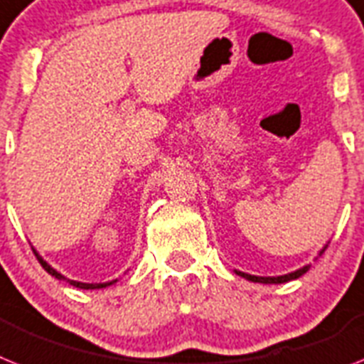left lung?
<instances>
[{
	"instance_id": "1",
	"label": "left lung",
	"mask_w": 364,
	"mask_h": 364,
	"mask_svg": "<svg viewBox=\"0 0 364 364\" xmlns=\"http://www.w3.org/2000/svg\"><path fill=\"white\" fill-rule=\"evenodd\" d=\"M309 272V266H303L301 269H297V272L288 273V275H281V277H257V275H249V273H242V272H236L238 275L245 277L247 281H253V283H264V284H281V283H287V281H292V279L301 277L303 273Z\"/></svg>"
}]
</instances>
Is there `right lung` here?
<instances>
[{
  "instance_id": "right-lung-1",
  "label": "right lung",
  "mask_w": 364,
  "mask_h": 364,
  "mask_svg": "<svg viewBox=\"0 0 364 364\" xmlns=\"http://www.w3.org/2000/svg\"><path fill=\"white\" fill-rule=\"evenodd\" d=\"M33 253H35V257L38 258V262H41L42 268L46 269V272L50 273L52 277H55V279H65V277H63V275H61V273L55 272V269H53L52 266H50V264L46 262V260H42V257L37 253V251H33ZM113 283H115V281H109V283H100V284H89V283H77V281H70L72 287L83 288V290H89V288H91V290H95V288H106V287H109V284H113Z\"/></svg>"
}]
</instances>
